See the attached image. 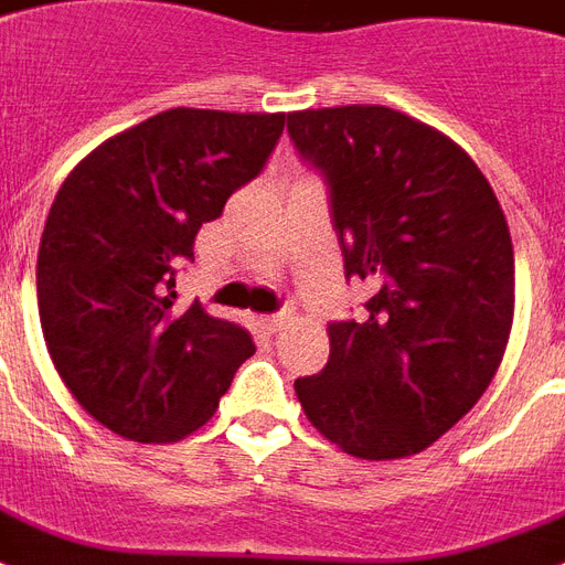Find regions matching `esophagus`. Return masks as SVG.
I'll use <instances>...</instances> for the list:
<instances>
[{
  "instance_id": "1",
  "label": "esophagus",
  "mask_w": 565,
  "mask_h": 565,
  "mask_svg": "<svg viewBox=\"0 0 565 565\" xmlns=\"http://www.w3.org/2000/svg\"><path fill=\"white\" fill-rule=\"evenodd\" d=\"M262 321H265V327H268L270 332H277V330H282L288 321H291V312H286V309H282V312H270V315H265Z\"/></svg>"
}]
</instances>
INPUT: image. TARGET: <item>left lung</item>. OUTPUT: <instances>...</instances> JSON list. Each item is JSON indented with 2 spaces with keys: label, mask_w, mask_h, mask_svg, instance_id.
Masks as SVG:
<instances>
[{
  "label": "left lung",
  "mask_w": 565,
  "mask_h": 565,
  "mask_svg": "<svg viewBox=\"0 0 565 565\" xmlns=\"http://www.w3.org/2000/svg\"><path fill=\"white\" fill-rule=\"evenodd\" d=\"M330 194L344 277L374 295L330 321V360L295 380L306 418L365 460L418 454L478 404L513 327L515 265L487 177L430 126L386 105L288 115Z\"/></svg>",
  "instance_id": "1"
}]
</instances>
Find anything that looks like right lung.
<instances>
[{"label":"right lung","instance_id":"1","mask_svg":"<svg viewBox=\"0 0 565 565\" xmlns=\"http://www.w3.org/2000/svg\"><path fill=\"white\" fill-rule=\"evenodd\" d=\"M286 115L170 108L94 150L61 185L38 250L50 356L78 404L135 441L203 427L253 356L242 323L177 303L200 226L256 179Z\"/></svg>","mask_w":565,"mask_h":565}]
</instances>
